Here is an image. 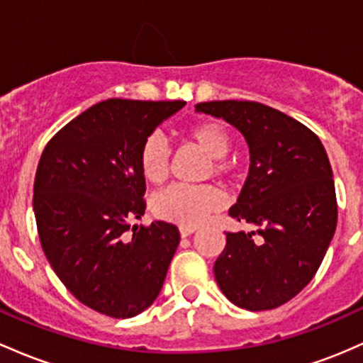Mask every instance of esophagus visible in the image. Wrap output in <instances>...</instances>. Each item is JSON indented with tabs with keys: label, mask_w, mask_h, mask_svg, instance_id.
Returning <instances> with one entry per match:
<instances>
[{
	"label": "esophagus",
	"mask_w": 363,
	"mask_h": 363,
	"mask_svg": "<svg viewBox=\"0 0 363 363\" xmlns=\"http://www.w3.org/2000/svg\"><path fill=\"white\" fill-rule=\"evenodd\" d=\"M197 231V228L195 226H180V235L182 236H190L192 233Z\"/></svg>",
	"instance_id": "34e87169"
}]
</instances>
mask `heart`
Listing matches in <instances>:
<instances>
[{
	"label": "heart",
	"mask_w": 363,
	"mask_h": 363,
	"mask_svg": "<svg viewBox=\"0 0 363 363\" xmlns=\"http://www.w3.org/2000/svg\"><path fill=\"white\" fill-rule=\"evenodd\" d=\"M185 138L197 145L211 157L206 174L219 178L233 177L235 168L225 160L231 147V135L219 121H201L185 132ZM138 166L142 174L152 185L168 180L171 168V152L160 135H150L142 142L138 150ZM225 197L216 186H171L157 194L152 201V213L162 221L180 226H199L214 211L221 209Z\"/></svg>",
	"instance_id": "b5f03b06"
}]
</instances>
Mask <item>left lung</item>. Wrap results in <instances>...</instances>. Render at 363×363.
<instances>
[{"mask_svg": "<svg viewBox=\"0 0 363 363\" xmlns=\"http://www.w3.org/2000/svg\"><path fill=\"white\" fill-rule=\"evenodd\" d=\"M195 109L238 128L250 149L247 182L230 216L257 230L228 231L216 281L236 307L271 311L311 283L336 231L328 154L311 128L266 104L211 101Z\"/></svg>", "mask_w": 363, "mask_h": 363, "instance_id": "obj_1", "label": "left lung"}]
</instances>
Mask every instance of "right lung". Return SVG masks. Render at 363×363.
Listing matches in <instances>:
<instances>
[{"label": "right lung", "instance_id": "right-lung-1", "mask_svg": "<svg viewBox=\"0 0 363 363\" xmlns=\"http://www.w3.org/2000/svg\"><path fill=\"white\" fill-rule=\"evenodd\" d=\"M185 101L108 99L56 133L34 180L40 247L67 290L92 311L128 319L160 295L180 243L174 225L133 226L145 213L142 142Z\"/></svg>", "mask_w": 363, "mask_h": 363}]
</instances>
